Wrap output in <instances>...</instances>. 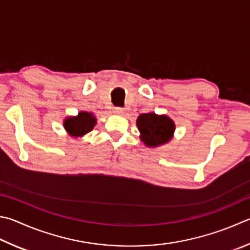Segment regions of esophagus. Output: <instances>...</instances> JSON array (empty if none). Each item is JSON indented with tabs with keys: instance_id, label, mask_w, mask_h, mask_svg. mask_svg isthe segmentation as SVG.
<instances>
[{
	"instance_id": "esophagus-1",
	"label": "esophagus",
	"mask_w": 250,
	"mask_h": 250,
	"mask_svg": "<svg viewBox=\"0 0 250 250\" xmlns=\"http://www.w3.org/2000/svg\"><path fill=\"white\" fill-rule=\"evenodd\" d=\"M124 111H125V109H124V108H121V107L112 108V112L116 113V115H121V113H124Z\"/></svg>"
}]
</instances>
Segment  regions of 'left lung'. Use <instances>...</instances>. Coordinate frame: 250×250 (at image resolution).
<instances>
[{
  "instance_id": "1",
  "label": "left lung",
  "mask_w": 250,
  "mask_h": 250,
  "mask_svg": "<svg viewBox=\"0 0 250 250\" xmlns=\"http://www.w3.org/2000/svg\"><path fill=\"white\" fill-rule=\"evenodd\" d=\"M140 131V140L147 147L162 146L174 138L175 122L166 115H156L155 112L141 113L137 119Z\"/></svg>"
}]
</instances>
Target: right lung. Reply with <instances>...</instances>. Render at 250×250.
Segmentation results:
<instances>
[{"instance_id":"obj_1","label":"right lung","mask_w":250,"mask_h":250,"mask_svg":"<svg viewBox=\"0 0 250 250\" xmlns=\"http://www.w3.org/2000/svg\"><path fill=\"white\" fill-rule=\"evenodd\" d=\"M97 124L93 112L80 111L78 116H69L63 120V126L71 138L79 139L89 133Z\"/></svg>"}]
</instances>
